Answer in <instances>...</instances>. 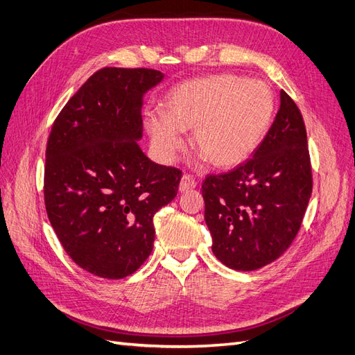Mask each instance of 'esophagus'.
I'll use <instances>...</instances> for the list:
<instances>
[{
  "label": "esophagus",
  "mask_w": 355,
  "mask_h": 355,
  "mask_svg": "<svg viewBox=\"0 0 355 355\" xmlns=\"http://www.w3.org/2000/svg\"><path fill=\"white\" fill-rule=\"evenodd\" d=\"M196 180L192 179V176H189V175H184L182 176V179H180V184H179V191L180 192H185V191H188V189H192V188H196Z\"/></svg>",
  "instance_id": "obj_1"
}]
</instances>
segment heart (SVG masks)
Here are the masks:
<instances>
[{"label":"heart","mask_w":355,"mask_h":355,"mask_svg":"<svg viewBox=\"0 0 355 355\" xmlns=\"http://www.w3.org/2000/svg\"><path fill=\"white\" fill-rule=\"evenodd\" d=\"M275 102L262 81L232 73L179 84L164 101V112L151 111L145 127L158 157L170 163L192 132V146L213 167L241 164L263 142L272 124Z\"/></svg>","instance_id":"b5f03b06"}]
</instances>
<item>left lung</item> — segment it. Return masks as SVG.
<instances>
[{"instance_id": "left-lung-1", "label": "left lung", "mask_w": 355, "mask_h": 355, "mask_svg": "<svg viewBox=\"0 0 355 355\" xmlns=\"http://www.w3.org/2000/svg\"><path fill=\"white\" fill-rule=\"evenodd\" d=\"M213 254L235 271H254L292 244L313 192L304 118L280 92V110L252 158L201 187Z\"/></svg>"}]
</instances>
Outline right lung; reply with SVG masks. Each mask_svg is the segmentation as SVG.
<instances>
[{"label": "right lung", "instance_id": "1", "mask_svg": "<svg viewBox=\"0 0 355 355\" xmlns=\"http://www.w3.org/2000/svg\"><path fill=\"white\" fill-rule=\"evenodd\" d=\"M155 69L103 68L75 93L51 127L44 201L71 259L110 280L133 274L151 254L154 214L178 194L182 171L149 159L144 96Z\"/></svg>", "mask_w": 355, "mask_h": 355}]
</instances>
